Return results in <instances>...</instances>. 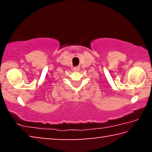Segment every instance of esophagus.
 Here are the masks:
<instances>
[{"instance_id":"34e87169","label":"esophagus","mask_w":152,"mask_h":152,"mask_svg":"<svg viewBox=\"0 0 152 152\" xmlns=\"http://www.w3.org/2000/svg\"><path fill=\"white\" fill-rule=\"evenodd\" d=\"M79 70H80V68H78V67H75V68H74V69H73V70L74 72H78V71H79Z\"/></svg>"}]
</instances>
